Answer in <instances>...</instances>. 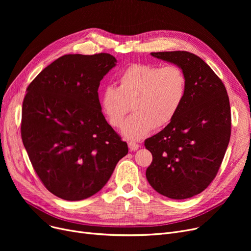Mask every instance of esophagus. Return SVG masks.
<instances>
[{
	"instance_id": "esophagus-1",
	"label": "esophagus",
	"mask_w": 251,
	"mask_h": 251,
	"mask_svg": "<svg viewBox=\"0 0 251 251\" xmlns=\"http://www.w3.org/2000/svg\"><path fill=\"white\" fill-rule=\"evenodd\" d=\"M128 147H129L130 151H137L139 149V144H137L135 142H132V141H130L128 143Z\"/></svg>"
}]
</instances>
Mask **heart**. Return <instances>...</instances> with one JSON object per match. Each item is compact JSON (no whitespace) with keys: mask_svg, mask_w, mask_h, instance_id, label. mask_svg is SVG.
<instances>
[{"mask_svg":"<svg viewBox=\"0 0 251 251\" xmlns=\"http://www.w3.org/2000/svg\"><path fill=\"white\" fill-rule=\"evenodd\" d=\"M117 84L102 91L101 109L110 125L120 128L132 105L134 114L122 130L132 140L172 122L186 95L185 74L176 65L132 64L119 75Z\"/></svg>","mask_w":251,"mask_h":251,"instance_id":"heart-1","label":"heart"}]
</instances>
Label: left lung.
<instances>
[{
	"label": "left lung",
	"mask_w": 251,
	"mask_h": 251,
	"mask_svg": "<svg viewBox=\"0 0 251 251\" xmlns=\"http://www.w3.org/2000/svg\"><path fill=\"white\" fill-rule=\"evenodd\" d=\"M151 55L182 69L186 95L172 122L144 141L152 154L147 179L156 192L169 199H189L209 185L223 162L231 135L229 97L218 75L192 52Z\"/></svg>",
	"instance_id": "1"
}]
</instances>
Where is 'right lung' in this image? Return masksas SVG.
Listing matches in <instances>:
<instances>
[{
	"label": "right lung",
	"instance_id": "add662e5",
	"mask_svg": "<svg viewBox=\"0 0 251 251\" xmlns=\"http://www.w3.org/2000/svg\"><path fill=\"white\" fill-rule=\"evenodd\" d=\"M116 62L107 52L65 55L26 89L24 148L45 187L62 200L81 201L99 192L128 153L99 100L100 82Z\"/></svg>",
	"mask_w": 251,
	"mask_h": 251
}]
</instances>
